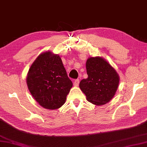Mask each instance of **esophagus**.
Here are the masks:
<instances>
[{
    "label": "esophagus",
    "instance_id": "1",
    "mask_svg": "<svg viewBox=\"0 0 147 147\" xmlns=\"http://www.w3.org/2000/svg\"><path fill=\"white\" fill-rule=\"evenodd\" d=\"M79 84V79H76L75 81H74V86L75 87H77Z\"/></svg>",
    "mask_w": 147,
    "mask_h": 147
}]
</instances>
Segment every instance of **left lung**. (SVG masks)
I'll return each instance as SVG.
<instances>
[{
  "instance_id": "1",
  "label": "left lung",
  "mask_w": 147,
  "mask_h": 147,
  "mask_svg": "<svg viewBox=\"0 0 147 147\" xmlns=\"http://www.w3.org/2000/svg\"><path fill=\"white\" fill-rule=\"evenodd\" d=\"M86 68L88 77L81 80L79 87L87 101L96 105L108 103L114 96L120 82L116 70L99 56L88 58Z\"/></svg>"
}]
</instances>
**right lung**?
Here are the masks:
<instances>
[{
	"label": "right lung",
	"mask_w": 147,
	"mask_h": 147,
	"mask_svg": "<svg viewBox=\"0 0 147 147\" xmlns=\"http://www.w3.org/2000/svg\"><path fill=\"white\" fill-rule=\"evenodd\" d=\"M26 81L35 100L48 109L63 105L72 87L61 58L50 51L40 54L33 62Z\"/></svg>",
	"instance_id": "right-lung-1"
}]
</instances>
